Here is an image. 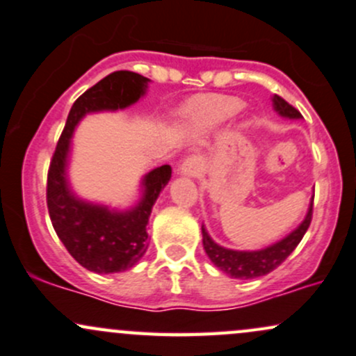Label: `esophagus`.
I'll return each mask as SVG.
<instances>
[{
	"mask_svg": "<svg viewBox=\"0 0 356 356\" xmlns=\"http://www.w3.org/2000/svg\"><path fill=\"white\" fill-rule=\"evenodd\" d=\"M203 170H205L203 159L200 156H195V154L186 158L185 161L181 163V168H179L181 175H186V177H198Z\"/></svg>",
	"mask_w": 356,
	"mask_h": 356,
	"instance_id": "obj_1",
	"label": "esophagus"
}]
</instances>
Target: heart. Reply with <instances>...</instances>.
Returning a JSON list of instances; mask_svg holds the SVG:
<instances>
[{
    "instance_id": "b5f03b06",
    "label": "heart",
    "mask_w": 356,
    "mask_h": 356,
    "mask_svg": "<svg viewBox=\"0 0 356 356\" xmlns=\"http://www.w3.org/2000/svg\"><path fill=\"white\" fill-rule=\"evenodd\" d=\"M241 109L242 102L238 99L210 95L191 104V115L200 127H215L237 115Z\"/></svg>"
}]
</instances>
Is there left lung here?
Returning <instances> with one entry per match:
<instances>
[{
	"instance_id": "obj_1",
	"label": "left lung",
	"mask_w": 356,
	"mask_h": 356,
	"mask_svg": "<svg viewBox=\"0 0 356 356\" xmlns=\"http://www.w3.org/2000/svg\"><path fill=\"white\" fill-rule=\"evenodd\" d=\"M273 106L274 111L282 118L289 119H301L302 115L298 109H294L289 102H286L284 99L274 95L273 97ZM314 200V195H313ZM313 200L309 203V210L305 220L301 222V225L296 230L291 232L287 237L282 241L273 243V245L266 247L261 250H232L225 249V247L218 245L211 241L209 232L205 230V227L202 225V234H203V249H205L207 255L210 257V261L213 262L218 269L223 270L227 275L235 279H255L261 277V275L269 274L270 270H274L275 267H279L282 262L289 257L291 252L298 247V243L301 242V238L305 237L306 230L309 229L311 218H313Z\"/></svg>"
}]
</instances>
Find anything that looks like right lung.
<instances>
[{
	"label": "right lung",
	"mask_w": 356,
	"mask_h": 356,
	"mask_svg": "<svg viewBox=\"0 0 356 356\" xmlns=\"http://www.w3.org/2000/svg\"><path fill=\"white\" fill-rule=\"evenodd\" d=\"M149 79L118 70L86 90L72 106L60 136L47 179V205L51 225L65 249L87 270L97 274L122 273L138 264L147 249V220L154 202L171 178L163 165L143 178V198L131 210H109L83 202L67 181L70 139L75 126L89 113L126 109L145 95Z\"/></svg>",
	"instance_id": "right-lung-1"
}]
</instances>
